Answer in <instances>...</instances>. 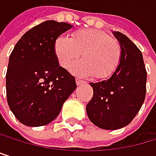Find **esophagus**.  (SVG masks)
I'll return each mask as SVG.
<instances>
[{
	"mask_svg": "<svg viewBox=\"0 0 156 156\" xmlns=\"http://www.w3.org/2000/svg\"><path fill=\"white\" fill-rule=\"evenodd\" d=\"M76 85H82L84 83V81H82L80 80H76Z\"/></svg>",
	"mask_w": 156,
	"mask_h": 156,
	"instance_id": "obj_1",
	"label": "esophagus"
}]
</instances>
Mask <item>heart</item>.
Here are the masks:
<instances>
[{"label": "heart", "instance_id": "1", "mask_svg": "<svg viewBox=\"0 0 156 156\" xmlns=\"http://www.w3.org/2000/svg\"><path fill=\"white\" fill-rule=\"evenodd\" d=\"M54 52L62 68L67 69L80 57L71 71L80 76L106 80L118 69L122 60V46L108 34L97 30H80L71 35L59 36Z\"/></svg>", "mask_w": 156, "mask_h": 156}]
</instances>
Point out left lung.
<instances>
[{
  "instance_id": "left-lung-1",
  "label": "left lung",
  "mask_w": 156,
  "mask_h": 156,
  "mask_svg": "<svg viewBox=\"0 0 156 156\" xmlns=\"http://www.w3.org/2000/svg\"><path fill=\"white\" fill-rule=\"evenodd\" d=\"M122 46V60L116 72L108 80L90 85L94 96L87 115L101 129L117 130L129 124L140 111L146 94L147 73L142 53L120 32H112Z\"/></svg>"
}]
</instances>
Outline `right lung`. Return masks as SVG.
<instances>
[{
  "instance_id": "right-lung-1",
  "label": "right lung",
  "mask_w": 156,
  "mask_h": 156,
  "mask_svg": "<svg viewBox=\"0 0 156 156\" xmlns=\"http://www.w3.org/2000/svg\"><path fill=\"white\" fill-rule=\"evenodd\" d=\"M73 25L48 20L25 33L9 57L6 96L15 117L31 127L54 121L76 88L75 77L60 66L56 39Z\"/></svg>"
}]
</instances>
